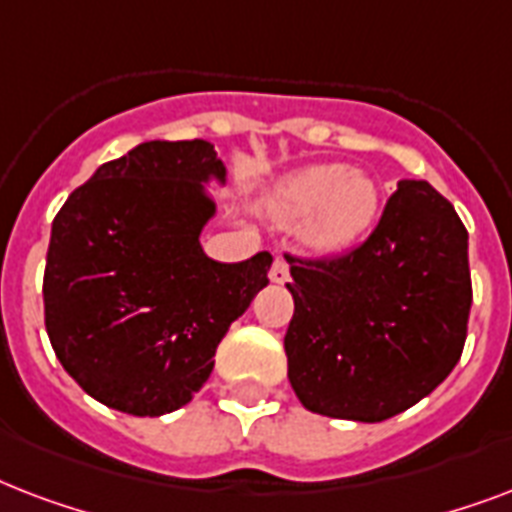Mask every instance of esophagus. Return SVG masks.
I'll list each match as a JSON object with an SVG mask.
<instances>
[{
    "instance_id": "1",
    "label": "esophagus",
    "mask_w": 512,
    "mask_h": 512,
    "mask_svg": "<svg viewBox=\"0 0 512 512\" xmlns=\"http://www.w3.org/2000/svg\"><path fill=\"white\" fill-rule=\"evenodd\" d=\"M268 276H271L273 284H287V281H289V265H287V260H284V257H276V260H273L271 273H268Z\"/></svg>"
}]
</instances>
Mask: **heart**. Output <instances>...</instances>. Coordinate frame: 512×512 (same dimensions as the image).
<instances>
[{
	"label": "heart",
	"instance_id": "obj_1",
	"mask_svg": "<svg viewBox=\"0 0 512 512\" xmlns=\"http://www.w3.org/2000/svg\"><path fill=\"white\" fill-rule=\"evenodd\" d=\"M271 209L287 220H308V241L321 252L356 244L372 228L380 188L366 172L345 164H311L273 185Z\"/></svg>",
	"mask_w": 512,
	"mask_h": 512
}]
</instances>
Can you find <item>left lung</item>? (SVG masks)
Returning a JSON list of instances; mask_svg holds the SVG:
<instances>
[{
  "label": "left lung",
  "instance_id": "left-lung-1",
  "mask_svg": "<svg viewBox=\"0 0 512 512\" xmlns=\"http://www.w3.org/2000/svg\"><path fill=\"white\" fill-rule=\"evenodd\" d=\"M289 260V382L308 412L382 422L433 393L468 335V231L425 180H401L369 239Z\"/></svg>",
  "mask_w": 512,
  "mask_h": 512
}]
</instances>
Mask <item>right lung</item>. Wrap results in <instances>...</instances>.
Wrapping results in <instances>:
<instances>
[{
    "label": "right lung",
    "instance_id": "add662e5",
    "mask_svg": "<svg viewBox=\"0 0 512 512\" xmlns=\"http://www.w3.org/2000/svg\"><path fill=\"white\" fill-rule=\"evenodd\" d=\"M212 180L225 185L212 143L148 140L100 164L52 220L44 327L79 388L116 412L162 417L188 404L268 284V252L204 255Z\"/></svg>",
    "mask_w": 512,
    "mask_h": 512
}]
</instances>
